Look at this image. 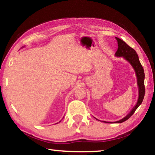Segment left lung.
<instances>
[{
	"label": "left lung",
	"instance_id": "1",
	"mask_svg": "<svg viewBox=\"0 0 155 155\" xmlns=\"http://www.w3.org/2000/svg\"><path fill=\"white\" fill-rule=\"evenodd\" d=\"M115 39L117 41V45H118V48H117V51L115 54V56L118 57H122L127 61L129 62L130 65H132V67L134 68L136 76H137V85L139 88V96L137 104H135V106L133 107V109L131 110L127 116H125L124 118L119 120V121L115 122V123H122L127 120L128 118H130L132 116V115L135 113V110L138 108L139 106L142 103L144 95H145V86H144L145 74H144L143 68L141 64L140 60H139L138 55L135 50L130 47L127 43L122 40L121 39L116 38V37H115ZM104 122L109 123L107 122Z\"/></svg>",
	"mask_w": 155,
	"mask_h": 155
}]
</instances>
